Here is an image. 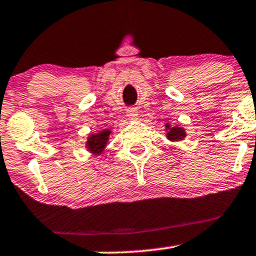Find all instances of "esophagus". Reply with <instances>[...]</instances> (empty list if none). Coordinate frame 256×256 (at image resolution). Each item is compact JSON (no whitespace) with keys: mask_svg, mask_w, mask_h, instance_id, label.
I'll return each instance as SVG.
<instances>
[{"mask_svg":"<svg viewBox=\"0 0 256 256\" xmlns=\"http://www.w3.org/2000/svg\"><path fill=\"white\" fill-rule=\"evenodd\" d=\"M127 116L129 118H132V120H134V118L138 116V111H136V108H129L127 111Z\"/></svg>","mask_w":256,"mask_h":256,"instance_id":"esophagus-1","label":"esophagus"}]
</instances>
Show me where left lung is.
Here are the masks:
<instances>
[{
    "mask_svg": "<svg viewBox=\"0 0 256 256\" xmlns=\"http://www.w3.org/2000/svg\"><path fill=\"white\" fill-rule=\"evenodd\" d=\"M164 130L167 132L166 136L170 142H180L186 136V129L183 127H180V126H172L170 123H166L164 126Z\"/></svg>",
    "mask_w": 256,
    "mask_h": 256,
    "instance_id": "left-lung-1",
    "label": "left lung"
}]
</instances>
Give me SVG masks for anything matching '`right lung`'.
I'll return each mask as SVG.
<instances>
[{
	"mask_svg": "<svg viewBox=\"0 0 256 256\" xmlns=\"http://www.w3.org/2000/svg\"><path fill=\"white\" fill-rule=\"evenodd\" d=\"M111 134V129H104V130L98 132V133L90 134L88 136V140L85 142V149L89 151L90 154H92V155L98 156L106 149Z\"/></svg>",
	"mask_w": 256,
	"mask_h": 256,
	"instance_id": "1",
	"label": "right lung"
}]
</instances>
